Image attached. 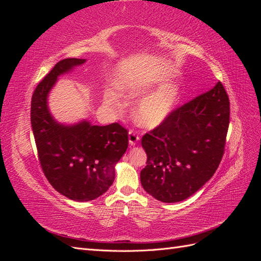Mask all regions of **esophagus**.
Wrapping results in <instances>:
<instances>
[{"label":"esophagus","instance_id":"obj_1","mask_svg":"<svg viewBox=\"0 0 261 261\" xmlns=\"http://www.w3.org/2000/svg\"><path fill=\"white\" fill-rule=\"evenodd\" d=\"M128 140H129V145L130 146H135L138 143V140H139L138 133L136 130L130 129L128 132Z\"/></svg>","mask_w":261,"mask_h":261}]
</instances>
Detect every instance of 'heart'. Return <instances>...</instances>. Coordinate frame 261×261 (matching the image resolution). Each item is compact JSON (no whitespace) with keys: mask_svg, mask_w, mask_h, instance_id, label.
I'll return each mask as SVG.
<instances>
[{"mask_svg":"<svg viewBox=\"0 0 261 261\" xmlns=\"http://www.w3.org/2000/svg\"><path fill=\"white\" fill-rule=\"evenodd\" d=\"M177 100V90L173 86H165L141 99L135 109L137 122L145 127L160 125L172 112Z\"/></svg>","mask_w":261,"mask_h":261,"instance_id":"heart-1","label":"heart"}]
</instances>
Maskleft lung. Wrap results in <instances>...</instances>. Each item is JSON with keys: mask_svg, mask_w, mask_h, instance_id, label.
<instances>
[{"mask_svg": "<svg viewBox=\"0 0 261 261\" xmlns=\"http://www.w3.org/2000/svg\"><path fill=\"white\" fill-rule=\"evenodd\" d=\"M230 100L222 83L174 110L141 138L145 191L163 202L181 201L215 174L224 154Z\"/></svg>", "mask_w": 261, "mask_h": 261, "instance_id": "8db88e82", "label": "left lung"}]
</instances>
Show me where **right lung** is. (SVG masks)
Here are the masks:
<instances>
[{
  "label": "right lung",
  "instance_id": "add662e5",
  "mask_svg": "<svg viewBox=\"0 0 261 261\" xmlns=\"http://www.w3.org/2000/svg\"><path fill=\"white\" fill-rule=\"evenodd\" d=\"M86 60L65 59L38 84L31 98L30 121L38 159L50 184L69 199L89 201L105 194L115 177L114 165L128 147V132L118 123L107 126L55 122L46 96L59 75Z\"/></svg>",
  "mask_w": 261,
  "mask_h": 261
}]
</instances>
